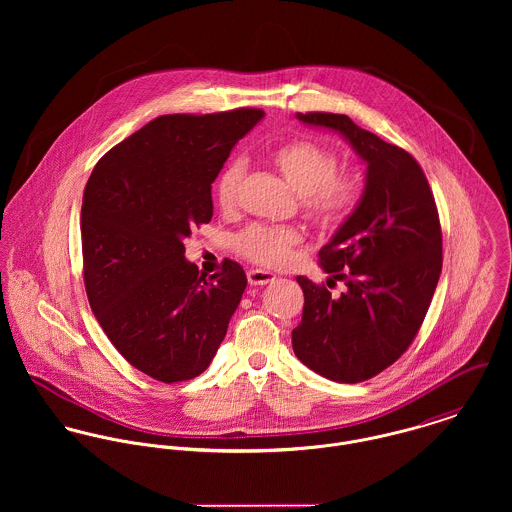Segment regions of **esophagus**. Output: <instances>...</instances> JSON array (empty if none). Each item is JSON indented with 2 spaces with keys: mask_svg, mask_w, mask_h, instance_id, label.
I'll return each mask as SVG.
<instances>
[{
  "mask_svg": "<svg viewBox=\"0 0 512 512\" xmlns=\"http://www.w3.org/2000/svg\"><path fill=\"white\" fill-rule=\"evenodd\" d=\"M274 280H276V276L272 272L248 270V284L250 286H266V284H272Z\"/></svg>",
  "mask_w": 512,
  "mask_h": 512,
  "instance_id": "1",
  "label": "esophagus"
}]
</instances>
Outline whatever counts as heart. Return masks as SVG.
<instances>
[{"label":"heart","instance_id":"obj_1","mask_svg":"<svg viewBox=\"0 0 512 512\" xmlns=\"http://www.w3.org/2000/svg\"><path fill=\"white\" fill-rule=\"evenodd\" d=\"M274 165L301 195L303 215L319 226L331 228L349 219L361 199V183L353 173H337L339 157L333 149L315 140H292L272 155ZM246 161L232 159L220 171L215 197L220 209L230 213L238 207L246 179ZM303 236L295 228L252 224L236 236V250L260 266H284L295 254Z\"/></svg>","mask_w":512,"mask_h":512}]
</instances>
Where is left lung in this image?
I'll return each instance as SVG.
<instances>
[{
    "label": "left lung",
    "instance_id": "1",
    "mask_svg": "<svg viewBox=\"0 0 512 512\" xmlns=\"http://www.w3.org/2000/svg\"><path fill=\"white\" fill-rule=\"evenodd\" d=\"M297 118L339 132L366 161L359 207L319 250L321 268L343 280L347 292L331 297L325 284L297 276L303 315L292 331L293 353L303 365L355 384L396 363L424 323L441 274L438 207L406 149L345 114L297 112Z\"/></svg>",
    "mask_w": 512,
    "mask_h": 512
}]
</instances>
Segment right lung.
I'll use <instances>...</instances> for the list:
<instances>
[{"mask_svg":"<svg viewBox=\"0 0 512 512\" xmlns=\"http://www.w3.org/2000/svg\"><path fill=\"white\" fill-rule=\"evenodd\" d=\"M260 108L169 114L112 147L82 197V272L90 307L118 353L171 384L207 370L246 290L240 264L213 276L185 260L191 228L213 219L211 185Z\"/></svg>","mask_w":512,"mask_h":512,"instance_id":"1","label":"right lung"}]
</instances>
